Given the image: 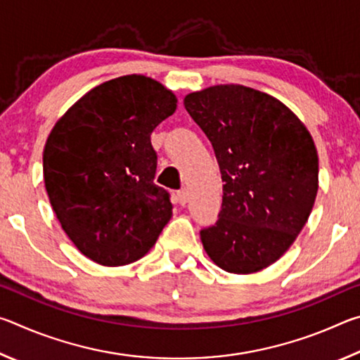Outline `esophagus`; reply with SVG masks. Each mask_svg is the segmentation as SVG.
Segmentation results:
<instances>
[{"mask_svg": "<svg viewBox=\"0 0 360 360\" xmlns=\"http://www.w3.org/2000/svg\"><path fill=\"white\" fill-rule=\"evenodd\" d=\"M178 202L181 206H184L188 203V192L186 191V188H182V191L178 192Z\"/></svg>", "mask_w": 360, "mask_h": 360, "instance_id": "obj_1", "label": "esophagus"}]
</instances>
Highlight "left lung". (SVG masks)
Segmentation results:
<instances>
[{
	"instance_id": "8db88e82",
	"label": "left lung",
	"mask_w": 360,
	"mask_h": 360,
	"mask_svg": "<svg viewBox=\"0 0 360 360\" xmlns=\"http://www.w3.org/2000/svg\"><path fill=\"white\" fill-rule=\"evenodd\" d=\"M184 106L211 141L224 182L219 221L200 231L205 251L235 275L264 270L311 214L319 187L313 138L284 103L240 84L188 94Z\"/></svg>"
}]
</instances>
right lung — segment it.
Wrapping results in <instances>:
<instances>
[{
    "instance_id": "right-lung-1",
    "label": "right lung",
    "mask_w": 360,
    "mask_h": 360,
    "mask_svg": "<svg viewBox=\"0 0 360 360\" xmlns=\"http://www.w3.org/2000/svg\"><path fill=\"white\" fill-rule=\"evenodd\" d=\"M176 108V95L155 79L120 76L81 96L49 133V202L87 259L105 266L136 262L172 219L168 192L154 184L150 133Z\"/></svg>"
}]
</instances>
